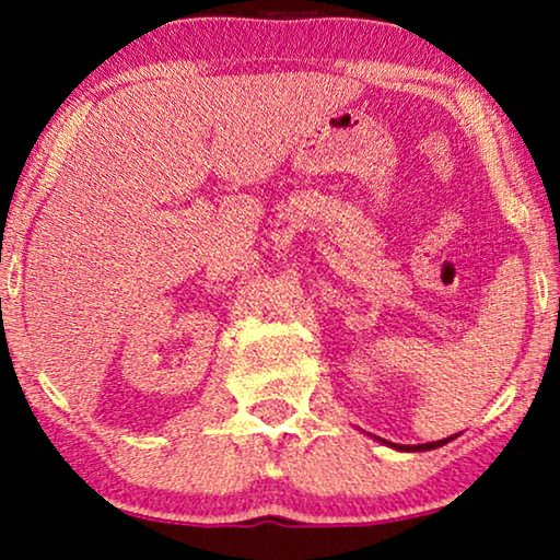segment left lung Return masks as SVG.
Here are the masks:
<instances>
[{
  "mask_svg": "<svg viewBox=\"0 0 560 560\" xmlns=\"http://www.w3.org/2000/svg\"><path fill=\"white\" fill-rule=\"evenodd\" d=\"M458 435V433H456ZM456 435H448V439H443V441H431V443H420V446H397V443H389V441H382V443H387V446H393L395 451H433V448H439V446H443V443H448V441H454Z\"/></svg>",
  "mask_w": 560,
  "mask_h": 560,
  "instance_id": "left-lung-1",
  "label": "left lung"
}]
</instances>
